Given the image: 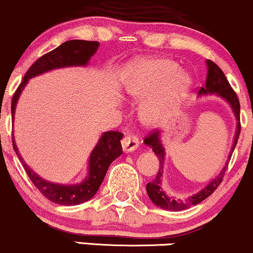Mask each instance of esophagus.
I'll list each match as a JSON object with an SVG mask.
<instances>
[{"mask_svg":"<svg viewBox=\"0 0 253 253\" xmlns=\"http://www.w3.org/2000/svg\"><path fill=\"white\" fill-rule=\"evenodd\" d=\"M139 145V141L138 138L135 135H126L122 139V148H123L124 152H131L133 150H136Z\"/></svg>","mask_w":253,"mask_h":253,"instance_id":"34e87169","label":"esophagus"}]
</instances>
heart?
<instances>
[{"label": "heart", "instance_id": "1", "mask_svg": "<svg viewBox=\"0 0 253 253\" xmlns=\"http://www.w3.org/2000/svg\"><path fill=\"white\" fill-rule=\"evenodd\" d=\"M191 86V77L179 70L178 63L168 58L138 60L130 67L124 91L137 101L145 99L141 118L146 126L168 122Z\"/></svg>", "mask_w": 253, "mask_h": 253}]
</instances>
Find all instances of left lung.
Segmentation results:
<instances>
[{
	"instance_id": "8db88e82",
	"label": "left lung",
	"mask_w": 253,
	"mask_h": 253,
	"mask_svg": "<svg viewBox=\"0 0 253 253\" xmlns=\"http://www.w3.org/2000/svg\"><path fill=\"white\" fill-rule=\"evenodd\" d=\"M208 65V76L207 81H205V86H202L199 89L198 95L204 96L209 95V93H214V95L219 96L220 98L225 99V101L229 103L230 107H231L233 114H235L236 120H237V129H236V135L235 138H233L232 148L231 151H230L229 157H227V161L225 165L220 172L217 174L214 178H212L210 183L205 186L204 189H202L201 191L192 195L191 197L188 199H174L173 197H169L163 191V188H162V174H163V168H164V158H165V149L163 144H162L161 141V131H152L148 137H145L144 143L146 145H149L152 148V151L157 155L158 161H160V170H158L157 176L156 178L152 180V182L146 184V192H148L149 198L151 199V202L154 204L157 205L162 209H165V210L169 211H182L185 210L192 205L199 204V203L204 201L205 198H208L209 196L212 195L214 190H216L219 184L222 183L224 174L226 172L227 164H229V161L231 160L232 152L235 150V146L237 144V141H238L239 133H241V118H239V115H241V104H239L238 97H237L236 92L233 91V89L230 85L229 81L226 80L225 75L220 69L219 67L216 63H213L212 61L208 60L207 61Z\"/></svg>"
}]
</instances>
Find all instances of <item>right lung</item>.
<instances>
[{
    "instance_id": "1",
    "label": "right lung",
    "mask_w": 253,
    "mask_h": 253,
    "mask_svg": "<svg viewBox=\"0 0 253 253\" xmlns=\"http://www.w3.org/2000/svg\"><path fill=\"white\" fill-rule=\"evenodd\" d=\"M98 46L99 43L96 41L71 40L67 41L54 50L40 57L28 69L21 84L12 96V121H14L17 99L28 81L33 77L39 76L41 74L58 69V68L85 67L89 63L90 58L97 51ZM122 137H123V133L120 131H107L103 133L91 154H90L88 176L82 183L75 184V185H63V184L52 183L43 179L36 172H34L23 161L21 154L18 152L16 143L14 141V136H12V146H14V150L16 152L17 157L20 158L21 163L31 182L44 197L60 205H79L89 201L96 195L110 164L122 155V152H123L121 145Z\"/></svg>"
}]
</instances>
